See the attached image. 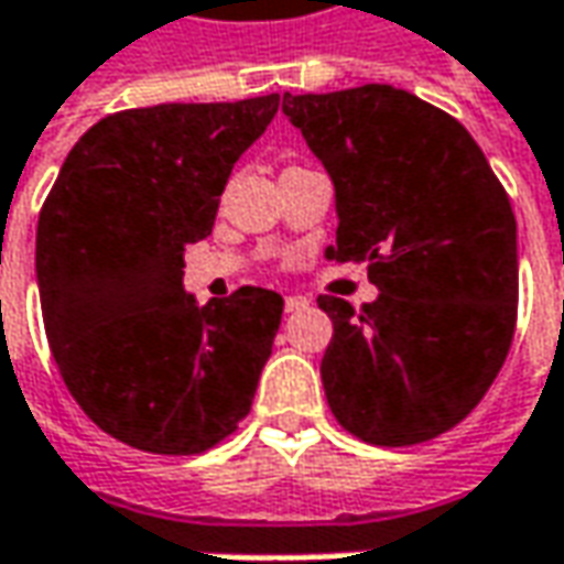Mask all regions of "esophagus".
<instances>
[{
  "label": "esophagus",
  "mask_w": 564,
  "mask_h": 564,
  "mask_svg": "<svg viewBox=\"0 0 564 564\" xmlns=\"http://www.w3.org/2000/svg\"><path fill=\"white\" fill-rule=\"evenodd\" d=\"M307 304H311V301H307V297H301V294H289V297H285V311H289V314L304 311Z\"/></svg>",
  "instance_id": "esophagus-1"
}]
</instances>
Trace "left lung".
<instances>
[{
    "mask_svg": "<svg viewBox=\"0 0 564 564\" xmlns=\"http://www.w3.org/2000/svg\"><path fill=\"white\" fill-rule=\"evenodd\" d=\"M282 112L336 187L326 260L367 263L379 289L360 311L316 301L333 319L326 401L364 443H426L477 408L511 348L509 194L462 121L392 84L285 94Z\"/></svg>",
    "mask_w": 564,
    "mask_h": 564,
    "instance_id": "left-lung-1",
    "label": "left lung"
}]
</instances>
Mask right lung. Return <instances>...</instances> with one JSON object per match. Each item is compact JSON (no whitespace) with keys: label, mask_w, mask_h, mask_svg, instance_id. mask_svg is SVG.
Returning a JSON list of instances; mask_svg holds the SVG:
<instances>
[{"label":"right lung","mask_w":564,"mask_h":564,"mask_svg":"<svg viewBox=\"0 0 564 564\" xmlns=\"http://www.w3.org/2000/svg\"><path fill=\"white\" fill-rule=\"evenodd\" d=\"M279 94L163 102L99 119L72 147L36 223L43 326L68 392L102 433L197 455L248 417L282 294L245 285L197 304L185 248L206 238Z\"/></svg>","instance_id":"obj_1"}]
</instances>
